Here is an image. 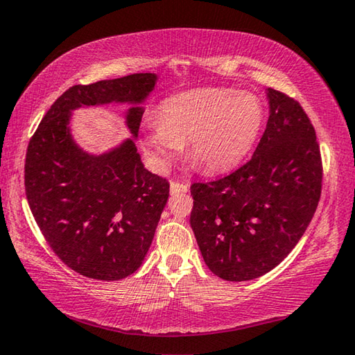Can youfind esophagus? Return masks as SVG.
I'll list each match as a JSON object with an SVG mask.
<instances>
[{
    "label": "esophagus",
    "instance_id": "obj_1",
    "mask_svg": "<svg viewBox=\"0 0 355 355\" xmlns=\"http://www.w3.org/2000/svg\"><path fill=\"white\" fill-rule=\"evenodd\" d=\"M189 191L188 184L178 183V182H171V194H186Z\"/></svg>",
    "mask_w": 355,
    "mask_h": 355
}]
</instances>
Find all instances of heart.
<instances>
[{"mask_svg": "<svg viewBox=\"0 0 355 355\" xmlns=\"http://www.w3.org/2000/svg\"><path fill=\"white\" fill-rule=\"evenodd\" d=\"M262 102L231 88L189 89L164 99L158 118L144 122V147L153 163L166 169L183 149L203 171L236 167L253 149L262 130Z\"/></svg>", "mask_w": 355, "mask_h": 355, "instance_id": "heart-1", "label": "heart"}]
</instances>
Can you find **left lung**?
I'll return each mask as SVG.
<instances>
[{
	"instance_id": "8db88e82",
	"label": "left lung",
	"mask_w": 355,
	"mask_h": 355,
	"mask_svg": "<svg viewBox=\"0 0 355 355\" xmlns=\"http://www.w3.org/2000/svg\"><path fill=\"white\" fill-rule=\"evenodd\" d=\"M268 121L253 157L231 175L194 183L191 228L203 261L225 281H250L286 259L321 196L320 146L295 99L267 88Z\"/></svg>"
}]
</instances>
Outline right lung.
<instances>
[{
    "label": "right lung",
    "instance_id": "obj_1",
    "mask_svg": "<svg viewBox=\"0 0 355 355\" xmlns=\"http://www.w3.org/2000/svg\"><path fill=\"white\" fill-rule=\"evenodd\" d=\"M155 73L74 85L44 114L29 141L26 197L44 239L87 278L118 281L141 267L169 197V183L144 167L135 141ZM125 103L132 139L89 154L70 132L79 107Z\"/></svg>",
    "mask_w": 355,
    "mask_h": 355
}]
</instances>
